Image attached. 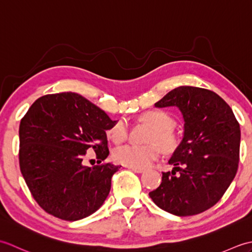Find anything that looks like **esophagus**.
I'll use <instances>...</instances> for the list:
<instances>
[{
	"label": "esophagus",
	"mask_w": 252,
	"mask_h": 252,
	"mask_svg": "<svg viewBox=\"0 0 252 252\" xmlns=\"http://www.w3.org/2000/svg\"><path fill=\"white\" fill-rule=\"evenodd\" d=\"M129 169H131L132 171H134V172H137V173H143L144 171H145V169L143 168H133V167H127Z\"/></svg>",
	"instance_id": "obj_1"
}]
</instances>
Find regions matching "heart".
Masks as SVG:
<instances>
[{
    "mask_svg": "<svg viewBox=\"0 0 252 252\" xmlns=\"http://www.w3.org/2000/svg\"><path fill=\"white\" fill-rule=\"evenodd\" d=\"M142 119L152 126L153 131L149 133L146 145L126 144L117 147L114 157L117 162L133 168H146L160 156V148L164 152H173L178 147V137L173 132L174 119L163 110H151L142 116ZM127 125L125 120H118L107 135L115 143H121L127 137Z\"/></svg>",
    "mask_w": 252,
    "mask_h": 252,
    "instance_id": "1",
    "label": "heart"
}]
</instances>
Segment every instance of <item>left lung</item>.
<instances>
[{
	"mask_svg": "<svg viewBox=\"0 0 252 252\" xmlns=\"http://www.w3.org/2000/svg\"><path fill=\"white\" fill-rule=\"evenodd\" d=\"M155 106L179 107L185 123L183 140L169 160L172 173L162 172L149 197L172 215H199L221 199L236 175L239 123L226 101L207 89L179 87Z\"/></svg>",
	"mask_w": 252,
	"mask_h": 252,
	"instance_id": "8db88e82",
	"label": "left lung"
}]
</instances>
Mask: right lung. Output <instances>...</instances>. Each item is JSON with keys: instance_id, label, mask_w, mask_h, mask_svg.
<instances>
[{"instance_id": "1", "label": "right lung", "mask_w": 252, "mask_h": 252, "mask_svg": "<svg viewBox=\"0 0 252 252\" xmlns=\"http://www.w3.org/2000/svg\"><path fill=\"white\" fill-rule=\"evenodd\" d=\"M104 110L77 93L37 98L19 126V167L34 200L50 215L77 221L94 213L109 194L119 165L83 164L89 148L101 162L109 155Z\"/></svg>"}]
</instances>
